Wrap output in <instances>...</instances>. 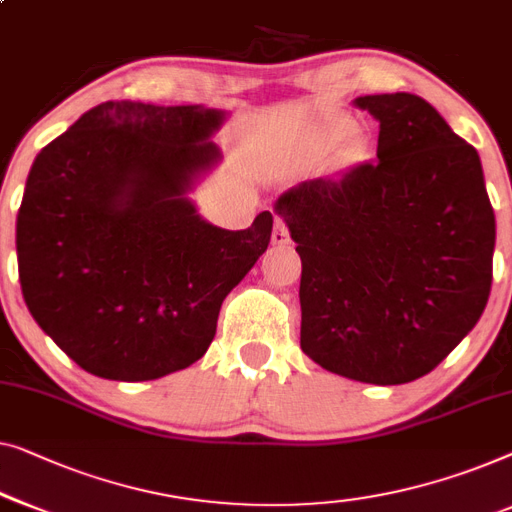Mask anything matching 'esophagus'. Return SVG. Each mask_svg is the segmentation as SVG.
<instances>
[{"mask_svg": "<svg viewBox=\"0 0 512 512\" xmlns=\"http://www.w3.org/2000/svg\"><path fill=\"white\" fill-rule=\"evenodd\" d=\"M272 244H277V247H286V244H291V235H288V228H286V224L279 217L274 219Z\"/></svg>", "mask_w": 512, "mask_h": 512, "instance_id": "34e87169", "label": "esophagus"}]
</instances>
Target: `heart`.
<instances>
[{
    "mask_svg": "<svg viewBox=\"0 0 512 512\" xmlns=\"http://www.w3.org/2000/svg\"><path fill=\"white\" fill-rule=\"evenodd\" d=\"M355 131L353 122L346 120V117H328V120H323L321 127H318L314 133H311L309 138V145H307V152L311 157H323V154H328L335 150L344 143L346 137L351 136ZM362 150V143L358 138H349L344 145V159H355Z\"/></svg>",
    "mask_w": 512,
    "mask_h": 512,
    "instance_id": "heart-1",
    "label": "heart"
}]
</instances>
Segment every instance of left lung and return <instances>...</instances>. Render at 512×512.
<instances>
[{"instance_id": "left-lung-1", "label": "left lung", "mask_w": 512, "mask_h": 512, "mask_svg": "<svg viewBox=\"0 0 512 512\" xmlns=\"http://www.w3.org/2000/svg\"><path fill=\"white\" fill-rule=\"evenodd\" d=\"M353 106L379 122V161L300 182L274 212L302 261V351L351 381L399 385L478 323L496 221L476 147L439 110L409 92Z\"/></svg>"}]
</instances>
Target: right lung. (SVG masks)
<instances>
[{
    "instance_id": "right-lung-1",
    "label": "right lung",
    "mask_w": 512,
    "mask_h": 512,
    "mask_svg": "<svg viewBox=\"0 0 512 512\" xmlns=\"http://www.w3.org/2000/svg\"><path fill=\"white\" fill-rule=\"evenodd\" d=\"M226 117L106 101L36 154L16 221L22 298L85 372L152 381L194 365L268 249L270 212L226 231L189 198L219 166Z\"/></svg>"
}]
</instances>
